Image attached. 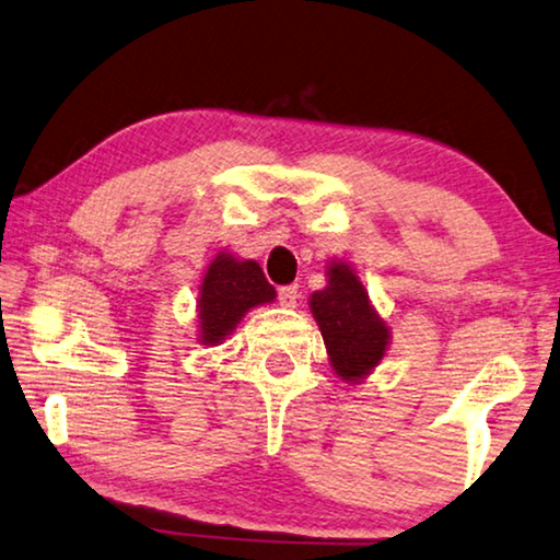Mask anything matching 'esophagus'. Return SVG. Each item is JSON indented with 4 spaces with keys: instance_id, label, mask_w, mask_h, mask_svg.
Instances as JSON below:
<instances>
[{
    "instance_id": "1",
    "label": "esophagus",
    "mask_w": 560,
    "mask_h": 560,
    "mask_svg": "<svg viewBox=\"0 0 560 560\" xmlns=\"http://www.w3.org/2000/svg\"><path fill=\"white\" fill-rule=\"evenodd\" d=\"M299 301V289L296 287H281L279 289V304L283 308H294Z\"/></svg>"
}]
</instances>
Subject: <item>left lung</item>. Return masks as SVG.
Segmentation results:
<instances>
[{
  "mask_svg": "<svg viewBox=\"0 0 560 560\" xmlns=\"http://www.w3.org/2000/svg\"><path fill=\"white\" fill-rule=\"evenodd\" d=\"M312 314L322 328L328 359L343 381H361L384 359L392 331L349 264L328 266V287L312 294Z\"/></svg>",
  "mask_w": 560,
  "mask_h": 560,
  "instance_id": "left-lung-1",
  "label": "left lung"
}]
</instances>
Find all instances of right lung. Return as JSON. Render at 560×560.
I'll return each instance as SVG.
<instances>
[{
    "label": "right lung",
    "instance_id": "1",
    "mask_svg": "<svg viewBox=\"0 0 560 560\" xmlns=\"http://www.w3.org/2000/svg\"><path fill=\"white\" fill-rule=\"evenodd\" d=\"M277 291L266 281L256 261H238L232 254L221 252L209 264L199 294V341L221 343L234 331L248 308L269 304Z\"/></svg>",
    "mask_w": 560,
    "mask_h": 560
}]
</instances>
